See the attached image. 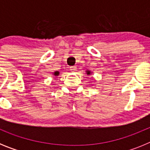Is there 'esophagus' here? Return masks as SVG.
I'll use <instances>...</instances> for the list:
<instances>
[{
  "mask_svg": "<svg viewBox=\"0 0 150 150\" xmlns=\"http://www.w3.org/2000/svg\"><path fill=\"white\" fill-rule=\"evenodd\" d=\"M70 71H71V72H75V71H76V66H72V67H70Z\"/></svg>",
  "mask_w": 150,
  "mask_h": 150,
  "instance_id": "1",
  "label": "esophagus"
}]
</instances>
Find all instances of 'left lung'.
Instances as JSON below:
<instances>
[{
    "instance_id": "left-lung-1",
    "label": "left lung",
    "mask_w": 150,
    "mask_h": 150,
    "mask_svg": "<svg viewBox=\"0 0 150 150\" xmlns=\"http://www.w3.org/2000/svg\"><path fill=\"white\" fill-rule=\"evenodd\" d=\"M86 74H87V75H90V74H91V71H88H88H86Z\"/></svg>"
}]
</instances>
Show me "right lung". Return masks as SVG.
Returning a JSON list of instances; mask_svg holds the SVG:
<instances>
[{
	"label": "right lung",
	"instance_id": "right-lung-1",
	"mask_svg": "<svg viewBox=\"0 0 150 150\" xmlns=\"http://www.w3.org/2000/svg\"><path fill=\"white\" fill-rule=\"evenodd\" d=\"M53 74H54V76H59V71H55V72L53 73Z\"/></svg>",
	"mask_w": 150,
	"mask_h": 150
}]
</instances>
